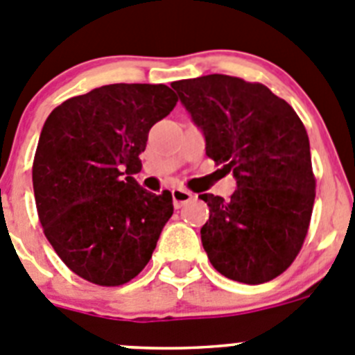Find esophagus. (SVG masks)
Instances as JSON below:
<instances>
[{
  "label": "esophagus",
  "instance_id": "esophagus-1",
  "mask_svg": "<svg viewBox=\"0 0 355 355\" xmlns=\"http://www.w3.org/2000/svg\"><path fill=\"white\" fill-rule=\"evenodd\" d=\"M171 196H173L175 209H180V207L187 205L189 201H193L194 194L191 193V191H187V189H180V187H175V189L171 191Z\"/></svg>",
  "mask_w": 355,
  "mask_h": 355
}]
</instances>
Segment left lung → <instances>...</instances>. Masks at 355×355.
<instances>
[{
  "instance_id": "1",
  "label": "left lung",
  "mask_w": 355,
  "mask_h": 355,
  "mask_svg": "<svg viewBox=\"0 0 355 355\" xmlns=\"http://www.w3.org/2000/svg\"><path fill=\"white\" fill-rule=\"evenodd\" d=\"M171 86L205 134L207 155L237 178L230 200L200 194L210 214L201 228L210 263L245 285L274 279L301 251L315 203L301 118L261 83L210 74Z\"/></svg>"
}]
</instances>
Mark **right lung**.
Instances as JSON below:
<instances>
[{
    "mask_svg": "<svg viewBox=\"0 0 355 355\" xmlns=\"http://www.w3.org/2000/svg\"><path fill=\"white\" fill-rule=\"evenodd\" d=\"M177 102L166 85L118 83L62 102L44 123L33 159L38 219L63 263L94 285L138 276L173 214L170 191L148 193L130 175L141 170L148 130Z\"/></svg>",
    "mask_w": 355,
    "mask_h": 355,
    "instance_id": "add662e5",
    "label": "right lung"
}]
</instances>
